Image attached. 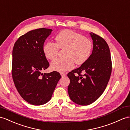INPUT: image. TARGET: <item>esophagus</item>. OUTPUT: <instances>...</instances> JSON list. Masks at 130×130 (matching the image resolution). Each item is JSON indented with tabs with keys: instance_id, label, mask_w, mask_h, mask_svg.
Segmentation results:
<instances>
[{
	"instance_id": "34e87169",
	"label": "esophagus",
	"mask_w": 130,
	"mask_h": 130,
	"mask_svg": "<svg viewBox=\"0 0 130 130\" xmlns=\"http://www.w3.org/2000/svg\"><path fill=\"white\" fill-rule=\"evenodd\" d=\"M61 76L62 77H65V76L66 75V73L65 72H61Z\"/></svg>"
}]
</instances>
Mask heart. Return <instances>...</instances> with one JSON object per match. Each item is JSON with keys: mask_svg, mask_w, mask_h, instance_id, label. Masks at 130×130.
Returning a JSON list of instances; mask_svg holds the SVG:
<instances>
[{"mask_svg": "<svg viewBox=\"0 0 130 130\" xmlns=\"http://www.w3.org/2000/svg\"><path fill=\"white\" fill-rule=\"evenodd\" d=\"M56 43L48 41L43 47L45 57L53 60L58 56L59 49L64 50V58H57L51 64L53 71L63 72L73 68L74 63L83 64L89 59L93 50L91 41L82 35L69 30H63L55 37Z\"/></svg>", "mask_w": 130, "mask_h": 130, "instance_id": "heart-1", "label": "heart"}]
</instances>
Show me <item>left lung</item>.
Instances as JSON below:
<instances>
[{"instance_id": "1", "label": "left lung", "mask_w": 130, "mask_h": 130, "mask_svg": "<svg viewBox=\"0 0 130 130\" xmlns=\"http://www.w3.org/2000/svg\"><path fill=\"white\" fill-rule=\"evenodd\" d=\"M90 34L93 42L92 53L80 67L67 74L70 79L69 96L74 103L83 106L90 105L102 95L112 71L108 45L103 37L94 33Z\"/></svg>"}]
</instances>
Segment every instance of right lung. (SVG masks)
Listing matches in <instances>:
<instances>
[{"label": "right lung", "mask_w": 130, "mask_h": 130, "mask_svg": "<svg viewBox=\"0 0 130 130\" xmlns=\"http://www.w3.org/2000/svg\"><path fill=\"white\" fill-rule=\"evenodd\" d=\"M50 28L28 31L16 41L12 50V77L21 96L34 105L47 103L61 78L53 71L43 74L50 66L43 52V43L51 33Z\"/></svg>", "instance_id": "right-lung-1"}]
</instances>
